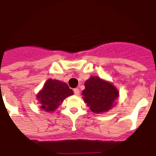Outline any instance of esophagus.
<instances>
[{
    "instance_id": "obj_1",
    "label": "esophagus",
    "mask_w": 156,
    "mask_h": 156,
    "mask_svg": "<svg viewBox=\"0 0 156 156\" xmlns=\"http://www.w3.org/2000/svg\"><path fill=\"white\" fill-rule=\"evenodd\" d=\"M74 93L75 95H78V94H79V93H80V90H79V89H78V88H75V89H74Z\"/></svg>"
}]
</instances>
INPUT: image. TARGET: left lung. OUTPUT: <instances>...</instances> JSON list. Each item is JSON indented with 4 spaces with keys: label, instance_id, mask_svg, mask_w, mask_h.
Masks as SVG:
<instances>
[{
    "label": "left lung",
    "instance_id": "obj_1",
    "mask_svg": "<svg viewBox=\"0 0 156 156\" xmlns=\"http://www.w3.org/2000/svg\"><path fill=\"white\" fill-rule=\"evenodd\" d=\"M85 87L82 91L84 102L94 113L107 112L114 107V102L119 97L113 85L98 77H90L85 82Z\"/></svg>",
    "mask_w": 156,
    "mask_h": 156
}]
</instances>
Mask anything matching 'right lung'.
Returning <instances> with one entry per match:
<instances>
[{
	"label": "right lung",
	"instance_id": "obj_1",
	"mask_svg": "<svg viewBox=\"0 0 156 156\" xmlns=\"http://www.w3.org/2000/svg\"><path fill=\"white\" fill-rule=\"evenodd\" d=\"M74 94V92L66 83L58 80L49 79L44 85L42 90L37 98L41 102V108L45 111H54L60 106L66 97Z\"/></svg>",
	"mask_w": 156,
	"mask_h": 156
}]
</instances>
